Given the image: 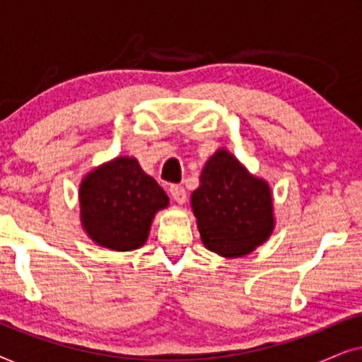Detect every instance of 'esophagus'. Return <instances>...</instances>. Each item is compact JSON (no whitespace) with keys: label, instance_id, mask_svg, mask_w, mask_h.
I'll list each match as a JSON object with an SVG mask.
<instances>
[{"label":"esophagus","instance_id":"obj_1","mask_svg":"<svg viewBox=\"0 0 362 362\" xmlns=\"http://www.w3.org/2000/svg\"><path fill=\"white\" fill-rule=\"evenodd\" d=\"M170 192H171V197L175 199L177 204H185L186 202V189L182 186H171L170 187Z\"/></svg>","mask_w":362,"mask_h":362}]
</instances>
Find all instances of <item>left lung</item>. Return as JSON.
Returning <instances> with one entry per match:
<instances>
[{
	"label": "left lung",
	"mask_w": 362,
	"mask_h": 362,
	"mask_svg": "<svg viewBox=\"0 0 362 362\" xmlns=\"http://www.w3.org/2000/svg\"><path fill=\"white\" fill-rule=\"evenodd\" d=\"M191 207L202 244L226 259L249 255L275 229L270 185L252 175L227 148L206 161Z\"/></svg>",
	"instance_id": "left-lung-1"
}]
</instances>
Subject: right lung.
<instances>
[{"mask_svg": "<svg viewBox=\"0 0 362 362\" xmlns=\"http://www.w3.org/2000/svg\"><path fill=\"white\" fill-rule=\"evenodd\" d=\"M81 224L88 239L115 252L145 245L156 212L170 197L133 156H117L88 171L78 186Z\"/></svg>", "mask_w": 362, "mask_h": 362, "instance_id": "right-lung-1", "label": "right lung"}]
</instances>
